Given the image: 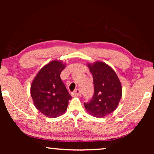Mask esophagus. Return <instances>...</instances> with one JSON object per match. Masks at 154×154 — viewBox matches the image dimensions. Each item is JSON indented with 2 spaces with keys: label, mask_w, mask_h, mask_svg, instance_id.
Instances as JSON below:
<instances>
[{
  "label": "esophagus",
  "mask_w": 154,
  "mask_h": 154,
  "mask_svg": "<svg viewBox=\"0 0 154 154\" xmlns=\"http://www.w3.org/2000/svg\"><path fill=\"white\" fill-rule=\"evenodd\" d=\"M72 96H81L82 95V92L79 89H77L75 90V92L72 94Z\"/></svg>",
  "instance_id": "obj_1"
}]
</instances>
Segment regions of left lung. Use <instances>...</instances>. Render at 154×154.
<instances>
[{
    "label": "left lung",
    "mask_w": 154,
    "mask_h": 154,
    "mask_svg": "<svg viewBox=\"0 0 154 154\" xmlns=\"http://www.w3.org/2000/svg\"><path fill=\"white\" fill-rule=\"evenodd\" d=\"M92 74L94 93L90 102L84 103L85 110L96 118H103L118 107L122 95L120 81L116 71L101 61L88 62Z\"/></svg>",
    "instance_id": "1"
}]
</instances>
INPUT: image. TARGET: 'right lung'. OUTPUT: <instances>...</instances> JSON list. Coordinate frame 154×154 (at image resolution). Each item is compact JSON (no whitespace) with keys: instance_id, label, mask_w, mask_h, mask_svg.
Wrapping results in <instances>:
<instances>
[{"instance_id":"add662e5","label":"right lung","mask_w":154,"mask_h":154,"mask_svg":"<svg viewBox=\"0 0 154 154\" xmlns=\"http://www.w3.org/2000/svg\"><path fill=\"white\" fill-rule=\"evenodd\" d=\"M66 63L54 60L40 69L30 85L35 107L48 118L60 116L66 111L71 96L60 78Z\"/></svg>"}]
</instances>
